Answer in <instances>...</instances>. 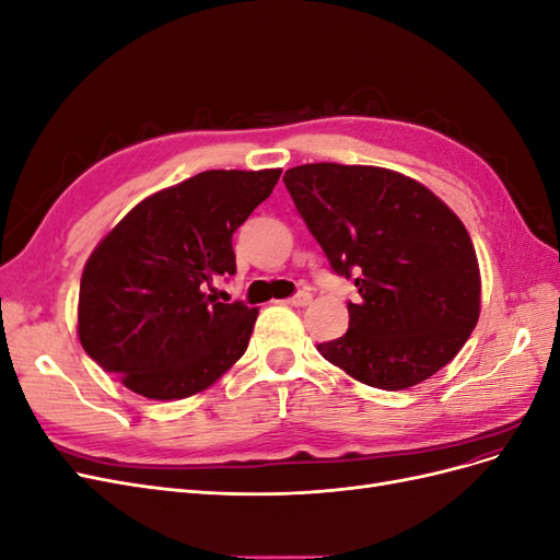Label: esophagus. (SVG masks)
<instances>
[{
    "label": "esophagus",
    "mask_w": 560,
    "mask_h": 560,
    "mask_svg": "<svg viewBox=\"0 0 560 560\" xmlns=\"http://www.w3.org/2000/svg\"><path fill=\"white\" fill-rule=\"evenodd\" d=\"M311 292H296L294 296H290L287 299V303H290V306H296V308H301V306H308L311 303Z\"/></svg>",
    "instance_id": "34e87169"
}]
</instances>
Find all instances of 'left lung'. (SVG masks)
I'll return each mask as SVG.
<instances>
[{"mask_svg": "<svg viewBox=\"0 0 560 560\" xmlns=\"http://www.w3.org/2000/svg\"><path fill=\"white\" fill-rule=\"evenodd\" d=\"M336 276L360 292L322 358L378 389L446 366L477 327L481 278L460 219L420 182L374 165L308 163L282 177Z\"/></svg>", "mask_w": 560, "mask_h": 560, "instance_id": "8db88e82", "label": "left lung"}]
</instances>
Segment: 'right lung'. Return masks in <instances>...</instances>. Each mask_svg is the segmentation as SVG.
I'll list each match as a JSON object with an SVG mask.
<instances>
[{
  "label": "right lung",
  "instance_id": "right-lung-1",
  "mask_svg": "<svg viewBox=\"0 0 560 560\" xmlns=\"http://www.w3.org/2000/svg\"><path fill=\"white\" fill-rule=\"evenodd\" d=\"M280 171H208L144 198L86 261L79 341L149 399H184L238 362L259 311L208 294L235 273L233 233Z\"/></svg>",
  "mask_w": 560,
  "mask_h": 560
}]
</instances>
